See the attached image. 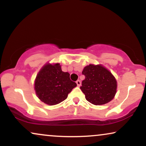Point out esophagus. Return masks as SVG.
<instances>
[{
    "label": "esophagus",
    "mask_w": 146,
    "mask_h": 146,
    "mask_svg": "<svg viewBox=\"0 0 146 146\" xmlns=\"http://www.w3.org/2000/svg\"><path fill=\"white\" fill-rule=\"evenodd\" d=\"M76 82L78 86H80V85H81V82H80V80H77Z\"/></svg>",
    "instance_id": "obj_1"
}]
</instances>
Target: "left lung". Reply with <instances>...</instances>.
Instances as JSON below:
<instances>
[{"mask_svg":"<svg viewBox=\"0 0 146 146\" xmlns=\"http://www.w3.org/2000/svg\"><path fill=\"white\" fill-rule=\"evenodd\" d=\"M85 79L81 90L89 102L102 105L110 102L116 92L117 82L110 72L101 65L90 64L84 68Z\"/></svg>","mask_w":146,"mask_h":146,"instance_id":"obj_1","label":"left lung"}]
</instances>
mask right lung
Listing matches in <instances>:
<instances>
[{
  "instance_id": "right-lung-1",
  "label": "right lung",
  "mask_w": 146,
  "mask_h": 146,
  "mask_svg": "<svg viewBox=\"0 0 146 146\" xmlns=\"http://www.w3.org/2000/svg\"><path fill=\"white\" fill-rule=\"evenodd\" d=\"M76 86L70 78L68 72L62 71L60 64H48L38 74L35 89L42 102L52 106L66 99L68 94Z\"/></svg>"
}]
</instances>
